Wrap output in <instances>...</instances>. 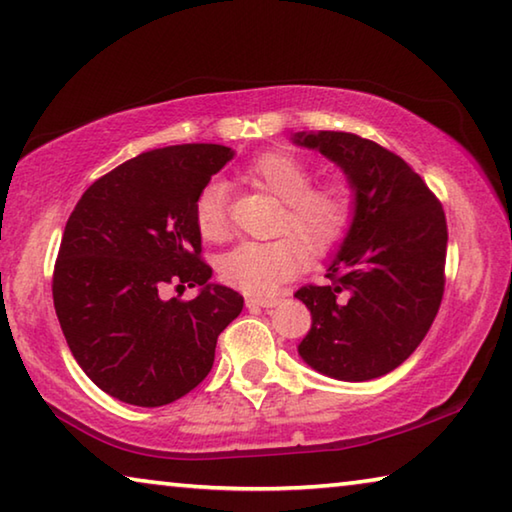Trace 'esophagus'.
Masks as SVG:
<instances>
[{
	"label": "esophagus",
	"mask_w": 512,
	"mask_h": 512,
	"mask_svg": "<svg viewBox=\"0 0 512 512\" xmlns=\"http://www.w3.org/2000/svg\"><path fill=\"white\" fill-rule=\"evenodd\" d=\"M277 298H246V307H275L277 305Z\"/></svg>",
	"instance_id": "1"
}]
</instances>
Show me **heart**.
I'll return each mask as SVG.
<instances>
[{
    "label": "heart",
    "instance_id": "obj_1",
    "mask_svg": "<svg viewBox=\"0 0 512 512\" xmlns=\"http://www.w3.org/2000/svg\"><path fill=\"white\" fill-rule=\"evenodd\" d=\"M244 180L282 201L280 239L244 241L219 259L225 284L250 296H271L307 264V247L318 255L332 250L352 223V196L343 183L314 185V173L296 155L268 151L248 164ZM196 228L207 241L228 235V210L221 183H207L196 196ZM303 241L300 242L299 239Z\"/></svg>",
    "mask_w": 512,
    "mask_h": 512
}]
</instances>
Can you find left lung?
<instances>
[{
    "mask_svg": "<svg viewBox=\"0 0 512 512\" xmlns=\"http://www.w3.org/2000/svg\"><path fill=\"white\" fill-rule=\"evenodd\" d=\"M348 178L354 212L325 287H302L311 311L302 361L341 381L395 370L427 336L445 291L443 205L400 155L352 133H296Z\"/></svg>",
    "mask_w": 512,
    "mask_h": 512,
    "instance_id": "8db88e82",
    "label": "left lung"
}]
</instances>
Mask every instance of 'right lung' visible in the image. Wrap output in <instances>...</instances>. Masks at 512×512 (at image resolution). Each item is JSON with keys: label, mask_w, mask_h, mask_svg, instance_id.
I'll return each instance as SVG.
<instances>
[{"label": "right lung", "mask_w": 512, "mask_h": 512, "mask_svg": "<svg viewBox=\"0 0 512 512\" xmlns=\"http://www.w3.org/2000/svg\"><path fill=\"white\" fill-rule=\"evenodd\" d=\"M235 151L178 144L146 151L92 183L69 214L54 268V307L94 384L135 406L180 400L207 377L216 339L244 298L210 282L194 205ZM178 281L194 301H162Z\"/></svg>", "instance_id": "right-lung-1"}]
</instances>
